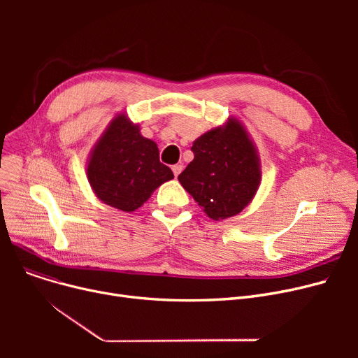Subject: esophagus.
Returning a JSON list of instances; mask_svg holds the SVG:
<instances>
[{
  "mask_svg": "<svg viewBox=\"0 0 358 358\" xmlns=\"http://www.w3.org/2000/svg\"><path fill=\"white\" fill-rule=\"evenodd\" d=\"M181 171H182V165H180V164L173 165V173H174L176 177H178V174H180Z\"/></svg>",
  "mask_w": 358,
  "mask_h": 358,
  "instance_id": "esophagus-1",
  "label": "esophagus"
}]
</instances>
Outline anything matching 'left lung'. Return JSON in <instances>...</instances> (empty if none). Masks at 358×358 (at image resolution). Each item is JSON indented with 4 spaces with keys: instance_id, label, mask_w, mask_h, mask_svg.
<instances>
[{
    "instance_id": "1",
    "label": "left lung",
    "mask_w": 358,
    "mask_h": 358,
    "mask_svg": "<svg viewBox=\"0 0 358 358\" xmlns=\"http://www.w3.org/2000/svg\"><path fill=\"white\" fill-rule=\"evenodd\" d=\"M194 159L178 176L209 217L238 215L258 190L261 171L255 148L238 120L201 135L192 146Z\"/></svg>"
}]
</instances>
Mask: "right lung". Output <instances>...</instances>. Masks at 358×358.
<instances>
[{"instance_id": "right-lung-1", "label": "right lung", "mask_w": 358, "mask_h": 358, "mask_svg": "<svg viewBox=\"0 0 358 358\" xmlns=\"http://www.w3.org/2000/svg\"><path fill=\"white\" fill-rule=\"evenodd\" d=\"M88 181L100 200L123 212H134L162 182L173 180L171 168L159 161L154 141L124 116L113 120L94 148Z\"/></svg>"}]
</instances>
